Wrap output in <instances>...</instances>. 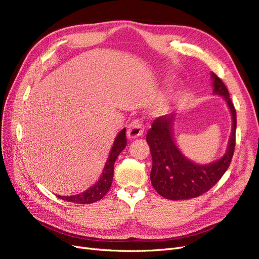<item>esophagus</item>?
<instances>
[{"label":"esophagus","mask_w":259,"mask_h":259,"mask_svg":"<svg viewBox=\"0 0 259 259\" xmlns=\"http://www.w3.org/2000/svg\"><path fill=\"white\" fill-rule=\"evenodd\" d=\"M144 133V125L139 120H134L131 122L127 130V136L128 138H137L140 137Z\"/></svg>","instance_id":"1"}]
</instances>
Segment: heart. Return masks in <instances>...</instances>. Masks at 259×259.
<instances>
[{
  "label": "heart",
  "mask_w": 259,
  "mask_h": 259,
  "mask_svg": "<svg viewBox=\"0 0 259 259\" xmlns=\"http://www.w3.org/2000/svg\"><path fill=\"white\" fill-rule=\"evenodd\" d=\"M166 107H167V103H166V101H164V102L160 103V105H159V108H160V109H165Z\"/></svg>",
  "instance_id": "b5f03b06"
}]
</instances>
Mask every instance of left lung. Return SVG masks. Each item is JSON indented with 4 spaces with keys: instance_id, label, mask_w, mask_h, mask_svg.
<instances>
[{
    "instance_id": "1",
    "label": "left lung",
    "mask_w": 259,
    "mask_h": 259,
    "mask_svg": "<svg viewBox=\"0 0 259 259\" xmlns=\"http://www.w3.org/2000/svg\"><path fill=\"white\" fill-rule=\"evenodd\" d=\"M211 77L213 94L223 96L233 117V128L224 156L208 165H198L186 158L176 146L172 137L174 114L155 119L147 133V142L152 155L151 183L166 199H190L208 192L225 174L233 158L236 145V109L224 82L214 73Z\"/></svg>"
}]
</instances>
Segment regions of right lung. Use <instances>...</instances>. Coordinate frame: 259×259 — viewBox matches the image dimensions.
I'll list each match as a JSON object with an SVG mask.
<instances>
[{"label":"right lung","instance_id":"obj_1","mask_svg":"<svg viewBox=\"0 0 259 259\" xmlns=\"http://www.w3.org/2000/svg\"><path fill=\"white\" fill-rule=\"evenodd\" d=\"M125 128H123L119 135L115 138L113 146L111 148L110 154L107 163L104 167V170L102 174V177L100 180L97 181L96 184L91 186L90 189H88L83 193L75 195V196H58L62 200H66L69 202L74 203H93L95 201L101 200L104 196L109 191L112 179H113V165L115 159L119 156V154L122 152V150L126 147V135H125Z\"/></svg>","mask_w":259,"mask_h":259}]
</instances>
